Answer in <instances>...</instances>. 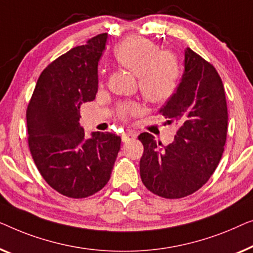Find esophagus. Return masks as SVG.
<instances>
[{
	"label": "esophagus",
	"instance_id": "1",
	"mask_svg": "<svg viewBox=\"0 0 253 253\" xmlns=\"http://www.w3.org/2000/svg\"><path fill=\"white\" fill-rule=\"evenodd\" d=\"M136 137H137V134L133 130H128V131H126V133H124L122 135V140H123V142H125V143L129 141H134Z\"/></svg>",
	"mask_w": 253,
	"mask_h": 253
}]
</instances>
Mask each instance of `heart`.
<instances>
[{
  "instance_id": "b5f03b06",
  "label": "heart",
  "mask_w": 253,
  "mask_h": 253,
  "mask_svg": "<svg viewBox=\"0 0 253 253\" xmlns=\"http://www.w3.org/2000/svg\"><path fill=\"white\" fill-rule=\"evenodd\" d=\"M115 56L124 67L138 77V87L149 101H165L175 91L180 77L179 64L169 52L161 51L156 43L147 39L131 35L120 42ZM135 103L120 106V115L136 113Z\"/></svg>"
}]
</instances>
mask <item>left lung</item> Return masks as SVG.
Segmentation results:
<instances>
[{
    "label": "left lung",
    "mask_w": 253,
    "mask_h": 253,
    "mask_svg": "<svg viewBox=\"0 0 253 253\" xmlns=\"http://www.w3.org/2000/svg\"><path fill=\"white\" fill-rule=\"evenodd\" d=\"M184 70L176 91L161 109L179 126L169 145L149 133L138 135L144 151L140 161L142 182L164 198H182L208 182L221 159L228 112L221 78L214 66L184 50Z\"/></svg>",
    "instance_id": "left-lung-1"
}]
</instances>
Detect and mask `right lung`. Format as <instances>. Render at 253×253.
<instances>
[{
    "label": "right lung",
    "mask_w": 253,
    "mask_h": 253,
    "mask_svg": "<svg viewBox=\"0 0 253 253\" xmlns=\"http://www.w3.org/2000/svg\"><path fill=\"white\" fill-rule=\"evenodd\" d=\"M108 33L72 48L42 71L26 119L28 145L39 172L64 196L84 198L108 183L120 150L118 135L94 131L84 137L80 106L98 90V60Z\"/></svg>",
    "instance_id": "right-lung-1"
}]
</instances>
